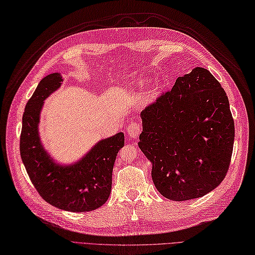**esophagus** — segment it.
Instances as JSON below:
<instances>
[{
	"mask_svg": "<svg viewBox=\"0 0 255 255\" xmlns=\"http://www.w3.org/2000/svg\"><path fill=\"white\" fill-rule=\"evenodd\" d=\"M127 132H128V136L129 138H133V139L137 138L139 133H140V126L136 122H131L128 126Z\"/></svg>",
	"mask_w": 255,
	"mask_h": 255,
	"instance_id": "esophagus-1",
	"label": "esophagus"
}]
</instances>
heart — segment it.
I'll return each mask as SVG.
<instances>
[{"mask_svg":"<svg viewBox=\"0 0 255 255\" xmlns=\"http://www.w3.org/2000/svg\"><path fill=\"white\" fill-rule=\"evenodd\" d=\"M145 82H146L145 80H139L138 82H136V86H140V85H142V84H145ZM152 95H153V92H150V93H149V96L152 97Z\"/></svg>","mask_w":255,"mask_h":255,"instance_id":"b5f03b06","label":"heart"}]
</instances>
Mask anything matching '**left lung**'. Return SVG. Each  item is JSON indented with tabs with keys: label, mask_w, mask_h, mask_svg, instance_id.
Masks as SVG:
<instances>
[{
	"label": "left lung",
	"mask_w": 255,
	"mask_h": 255,
	"mask_svg": "<svg viewBox=\"0 0 255 255\" xmlns=\"http://www.w3.org/2000/svg\"><path fill=\"white\" fill-rule=\"evenodd\" d=\"M138 147L152 165L157 190L173 201L200 198L225 178L235 124L225 91L196 67L141 111Z\"/></svg>",
	"instance_id": "left-lung-1"
}]
</instances>
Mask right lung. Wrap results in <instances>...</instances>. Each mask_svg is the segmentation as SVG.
Here are the masks:
<instances>
[{
  "label": "right lung",
  "instance_id": "add662e5",
  "mask_svg": "<svg viewBox=\"0 0 255 255\" xmlns=\"http://www.w3.org/2000/svg\"><path fill=\"white\" fill-rule=\"evenodd\" d=\"M63 81L59 72L47 74L28 101L22 116L20 156L31 182L46 202L70 212H89L108 200L114 164L124 146V134L97 141L73 163H58L42 144L39 123L44 101Z\"/></svg>",
  "mask_w": 255,
  "mask_h": 255
}]
</instances>
